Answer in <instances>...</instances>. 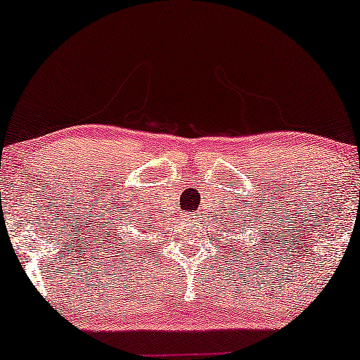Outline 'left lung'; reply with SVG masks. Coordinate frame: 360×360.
I'll use <instances>...</instances> for the list:
<instances>
[{"label": "left lung", "mask_w": 360, "mask_h": 360, "mask_svg": "<svg viewBox=\"0 0 360 360\" xmlns=\"http://www.w3.org/2000/svg\"><path fill=\"white\" fill-rule=\"evenodd\" d=\"M224 226H226V224H224Z\"/></svg>", "instance_id": "8db88e82"}]
</instances>
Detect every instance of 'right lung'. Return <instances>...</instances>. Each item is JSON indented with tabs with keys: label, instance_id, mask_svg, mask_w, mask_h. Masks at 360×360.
<instances>
[{
	"label": "right lung",
	"instance_id": "obj_1",
	"mask_svg": "<svg viewBox=\"0 0 360 360\" xmlns=\"http://www.w3.org/2000/svg\"><path fill=\"white\" fill-rule=\"evenodd\" d=\"M124 243H125V241H124Z\"/></svg>",
	"mask_w": 360,
	"mask_h": 360
}]
</instances>
